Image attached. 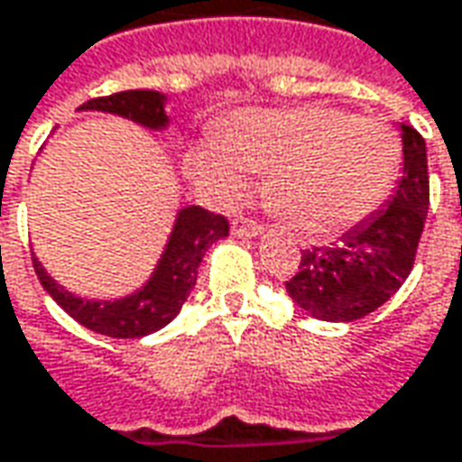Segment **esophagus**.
Masks as SVG:
<instances>
[{"instance_id":"34e87169","label":"esophagus","mask_w":462,"mask_h":462,"mask_svg":"<svg viewBox=\"0 0 462 462\" xmlns=\"http://www.w3.org/2000/svg\"><path fill=\"white\" fill-rule=\"evenodd\" d=\"M232 232L235 235H243V237H255V235L263 232V225L258 219H253V217L235 215V219H232Z\"/></svg>"}]
</instances>
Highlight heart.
I'll return each instance as SVG.
<instances>
[{"label":"heart","instance_id":"b5f03b06","mask_svg":"<svg viewBox=\"0 0 462 462\" xmlns=\"http://www.w3.org/2000/svg\"><path fill=\"white\" fill-rule=\"evenodd\" d=\"M201 148L194 171L222 197L247 189V171L268 173L265 199L294 230L335 237L386 201L399 179L402 137L386 122L307 104L245 112Z\"/></svg>","mask_w":462,"mask_h":462}]
</instances>
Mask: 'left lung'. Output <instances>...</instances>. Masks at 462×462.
<instances>
[{
    "instance_id": "8db88e82",
    "label": "left lung",
    "mask_w": 462,
    "mask_h": 462,
    "mask_svg": "<svg viewBox=\"0 0 462 462\" xmlns=\"http://www.w3.org/2000/svg\"><path fill=\"white\" fill-rule=\"evenodd\" d=\"M404 176L389 207L342 235L337 245L301 253L296 276L286 281L289 296L325 322H356L399 291L414 268L427 207L430 176L424 137L402 127Z\"/></svg>"
}]
</instances>
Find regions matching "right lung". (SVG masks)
Wrapping results in <instances>:
<instances>
[{
  "label": "right lung",
  "instance_id": "add662e5",
  "mask_svg": "<svg viewBox=\"0 0 462 462\" xmlns=\"http://www.w3.org/2000/svg\"><path fill=\"white\" fill-rule=\"evenodd\" d=\"M79 109H102V112L122 115L152 130L163 127L168 122L163 94L151 91V88H130V91H117L109 97H97L81 104ZM227 232H230L227 217L215 215L204 207L181 209L152 279L137 294L117 299V301H84L71 291L60 289L56 281L45 273L38 258H32V268L41 279L42 289L53 296L58 307L66 310V314H71L79 325L106 337H143L166 327L179 314L186 296L191 294L197 283V271H199L204 253Z\"/></svg>",
  "mask_w": 462,
  "mask_h": 462
}]
</instances>
